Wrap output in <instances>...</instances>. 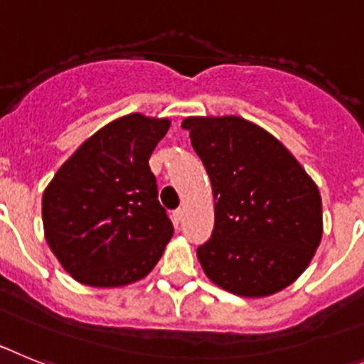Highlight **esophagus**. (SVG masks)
<instances>
[{"label": "esophagus", "instance_id": "obj_1", "mask_svg": "<svg viewBox=\"0 0 364 364\" xmlns=\"http://www.w3.org/2000/svg\"><path fill=\"white\" fill-rule=\"evenodd\" d=\"M183 216H185V210H183V208H178V210H173V214H172L173 223H176V225H178V223H181Z\"/></svg>", "mask_w": 364, "mask_h": 364}]
</instances>
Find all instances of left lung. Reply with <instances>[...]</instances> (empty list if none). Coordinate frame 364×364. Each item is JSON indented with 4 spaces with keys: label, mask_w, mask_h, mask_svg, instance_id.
Here are the masks:
<instances>
[{
    "label": "left lung",
    "mask_w": 364,
    "mask_h": 364,
    "mask_svg": "<svg viewBox=\"0 0 364 364\" xmlns=\"http://www.w3.org/2000/svg\"><path fill=\"white\" fill-rule=\"evenodd\" d=\"M181 126L213 185L214 230L198 247L205 274L249 299L282 291L321 243L315 181L277 137L242 117H186Z\"/></svg>",
    "instance_id": "1"
}]
</instances>
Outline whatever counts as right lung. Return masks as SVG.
Returning <instances> with one entry per match:
<instances>
[{
    "label": "right lung",
    "mask_w": 364,
    "mask_h": 364,
    "mask_svg": "<svg viewBox=\"0 0 364 364\" xmlns=\"http://www.w3.org/2000/svg\"><path fill=\"white\" fill-rule=\"evenodd\" d=\"M168 119H115L65 161L43 192L50 251L77 282L121 287L146 277L173 235L157 200L151 151Z\"/></svg>",
    "instance_id": "right-lung-1"
}]
</instances>
